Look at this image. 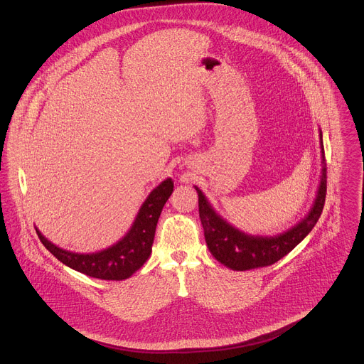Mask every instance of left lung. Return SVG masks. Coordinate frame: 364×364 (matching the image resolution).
<instances>
[{"label": "left lung", "mask_w": 364, "mask_h": 364, "mask_svg": "<svg viewBox=\"0 0 364 364\" xmlns=\"http://www.w3.org/2000/svg\"><path fill=\"white\" fill-rule=\"evenodd\" d=\"M321 149L323 156V145H321ZM196 190L198 193V208L205 242L209 251L226 267L236 271H247L275 264L311 232L321 216L325 203L326 166L323 163L318 196L309 216L297 226L277 237H254L239 232L220 219L205 200L201 191L197 187Z\"/></svg>", "instance_id": "left-lung-1"}]
</instances>
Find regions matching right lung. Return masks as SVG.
<instances>
[{
    "instance_id": "obj_1",
    "label": "right lung",
    "mask_w": 364,
    "mask_h": 364,
    "mask_svg": "<svg viewBox=\"0 0 364 364\" xmlns=\"http://www.w3.org/2000/svg\"><path fill=\"white\" fill-rule=\"evenodd\" d=\"M173 193V180H164L139 209L128 235L116 245L96 254H75L58 248L36 230L43 245L63 264L87 277L105 281H122L138 271L152 252L158 219Z\"/></svg>"
}]
</instances>
